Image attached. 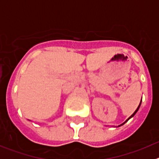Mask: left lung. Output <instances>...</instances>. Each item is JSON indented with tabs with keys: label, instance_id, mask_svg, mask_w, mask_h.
Here are the masks:
<instances>
[{
	"label": "left lung",
	"instance_id": "1",
	"mask_svg": "<svg viewBox=\"0 0 159 159\" xmlns=\"http://www.w3.org/2000/svg\"><path fill=\"white\" fill-rule=\"evenodd\" d=\"M140 105H141V102H140L139 105V107H138V108H137V109H136V110H135V111H134V113L132 114L131 116H130V117H129V118H128V119H127V120H126V121H125V122H124V123H122V124H121V125H119V127H120V126H122V125H123V124H124V123H127V121H128V120H129V119H130V118H132V117H133V116H134V115H135V114H136V113H137V111H139V107H140Z\"/></svg>",
	"mask_w": 159,
	"mask_h": 159
}]
</instances>
